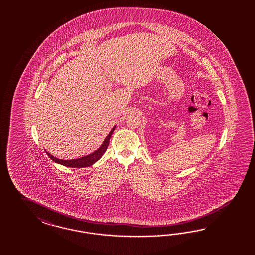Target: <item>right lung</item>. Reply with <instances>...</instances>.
<instances>
[{"label": "right lung", "mask_w": 255, "mask_h": 255, "mask_svg": "<svg viewBox=\"0 0 255 255\" xmlns=\"http://www.w3.org/2000/svg\"><path fill=\"white\" fill-rule=\"evenodd\" d=\"M115 129H116V125L112 128V130L108 133V136L104 140V142H103V144L101 145L100 147H98L95 151H93V152L90 153V154L83 156V157H80V158H77V159H72V160H62V159L56 158L54 156L49 154L47 151H46V154L48 155V157H49L53 162L62 164V165H64V166L74 167V168L89 167V166L93 165V163H95V162H97L98 160H100L101 157L106 152L108 145H109L110 137H111L113 131H115Z\"/></svg>", "instance_id": "add662e5"}]
</instances>
